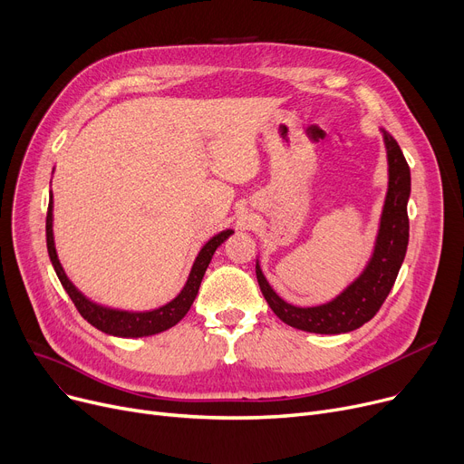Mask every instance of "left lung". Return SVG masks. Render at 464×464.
<instances>
[{
    "mask_svg": "<svg viewBox=\"0 0 464 464\" xmlns=\"http://www.w3.org/2000/svg\"><path fill=\"white\" fill-rule=\"evenodd\" d=\"M383 142L389 165V186L382 210L376 246L369 265L340 295L320 306H295L285 303L266 282L256 263L257 284L265 301L278 318L295 329L318 334H340L359 329L372 320L392 291L408 248V198L410 167L399 142L383 131Z\"/></svg>",
    "mask_w": 464,
    "mask_h": 464,
    "instance_id": "8db88e82",
    "label": "left lung"
}]
</instances>
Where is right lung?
Wrapping results in <instances>:
<instances>
[{
    "mask_svg": "<svg viewBox=\"0 0 464 464\" xmlns=\"http://www.w3.org/2000/svg\"><path fill=\"white\" fill-rule=\"evenodd\" d=\"M53 193L51 199H48V212H46V250L48 256H51L54 271L63 285V289L67 291V295L71 297V301L75 303L77 310L81 312L82 318L93 325L95 329H100L107 334L112 336H121V338H139V336H150V334H158L161 331H167L173 325H177L184 315L188 314L189 306L193 304L195 297H198V291L201 285V280L205 276L207 266L216 252V248L222 245L226 238H229V235L233 233V229H226L222 233L214 235L207 245L201 248V252L198 254L193 261V266L189 271V276L182 287L180 294L163 306L156 308V310H149V312H128V310H116V308H107L97 304L90 299H86L81 291L71 284V280L67 278L63 266L58 259L56 254V246H54V235H53Z\"/></svg>",
    "mask_w": 464,
    "mask_h": 464,
    "instance_id": "1",
    "label": "right lung"
}]
</instances>
